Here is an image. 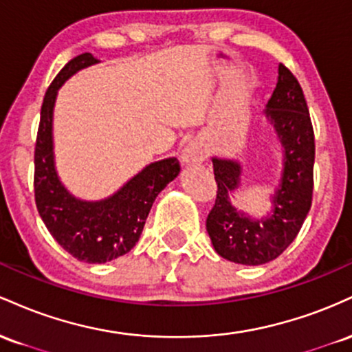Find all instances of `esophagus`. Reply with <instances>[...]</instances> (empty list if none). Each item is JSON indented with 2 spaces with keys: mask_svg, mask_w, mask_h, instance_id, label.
Returning a JSON list of instances; mask_svg holds the SVG:
<instances>
[{
  "mask_svg": "<svg viewBox=\"0 0 352 352\" xmlns=\"http://www.w3.org/2000/svg\"><path fill=\"white\" fill-rule=\"evenodd\" d=\"M205 159H207V145L201 142L200 139L188 142L187 147L182 152V162L185 165L201 164Z\"/></svg>",
  "mask_w": 352,
  "mask_h": 352,
  "instance_id": "obj_1",
  "label": "esophagus"
}]
</instances>
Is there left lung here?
<instances>
[{
    "label": "left lung",
    "instance_id": "left-lung-1",
    "mask_svg": "<svg viewBox=\"0 0 352 352\" xmlns=\"http://www.w3.org/2000/svg\"><path fill=\"white\" fill-rule=\"evenodd\" d=\"M266 107L285 147V170L272 215L260 221L238 213L228 192L240 184V165L213 159L217 199L207 217V232L215 252L240 265H263L280 256L300 233L313 201V124L300 82L285 64L278 67L276 87Z\"/></svg>",
    "mask_w": 352,
    "mask_h": 352
}]
</instances>
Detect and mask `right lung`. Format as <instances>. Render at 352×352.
Instances as JSON below:
<instances>
[{"label":"right lung","instance_id":"add662e5","mask_svg":"<svg viewBox=\"0 0 352 352\" xmlns=\"http://www.w3.org/2000/svg\"><path fill=\"white\" fill-rule=\"evenodd\" d=\"M98 63L91 52L71 59L51 86L41 106L34 145V200L44 225L58 243L86 263H106L134 248L153 200L179 175L177 159L151 164L102 201H80L60 185L52 159V107L58 89L79 69Z\"/></svg>","mask_w":352,"mask_h":352}]
</instances>
